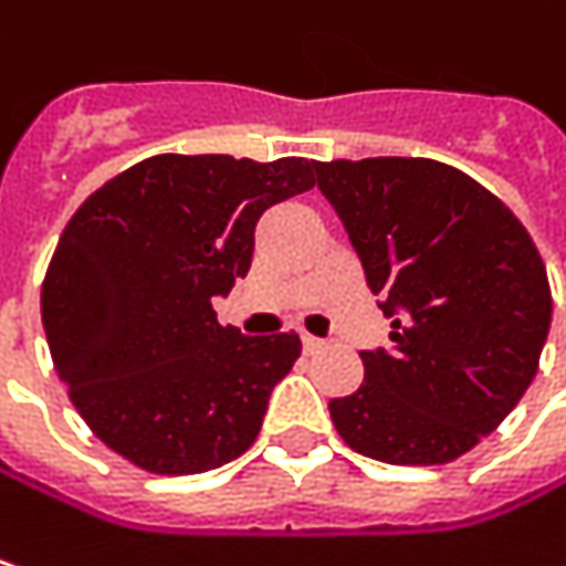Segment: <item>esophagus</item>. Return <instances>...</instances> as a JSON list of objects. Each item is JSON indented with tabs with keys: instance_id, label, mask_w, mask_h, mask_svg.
I'll use <instances>...</instances> for the list:
<instances>
[{
	"instance_id": "obj_1",
	"label": "esophagus",
	"mask_w": 566,
	"mask_h": 566,
	"mask_svg": "<svg viewBox=\"0 0 566 566\" xmlns=\"http://www.w3.org/2000/svg\"><path fill=\"white\" fill-rule=\"evenodd\" d=\"M322 344L318 338H312V335H303V350L305 354H315V350H322Z\"/></svg>"
}]
</instances>
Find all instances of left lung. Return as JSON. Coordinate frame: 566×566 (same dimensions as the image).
<instances>
[{
    "mask_svg": "<svg viewBox=\"0 0 566 566\" xmlns=\"http://www.w3.org/2000/svg\"><path fill=\"white\" fill-rule=\"evenodd\" d=\"M389 347L360 350L364 384L332 399L357 454L448 464L515 409L538 374L551 286L535 241L467 174L424 157L315 160Z\"/></svg>",
    "mask_w": 566,
    "mask_h": 566,
    "instance_id": "obj_1",
    "label": "left lung"
}]
</instances>
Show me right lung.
<instances>
[{
    "mask_svg": "<svg viewBox=\"0 0 566 566\" xmlns=\"http://www.w3.org/2000/svg\"><path fill=\"white\" fill-rule=\"evenodd\" d=\"M315 186L312 164L157 154L66 222L41 318L76 412L150 473H202L244 454L303 344L222 328L212 300L251 270L261 216Z\"/></svg>",
    "mask_w": 566,
    "mask_h": 566,
    "instance_id": "1",
    "label": "right lung"
}]
</instances>
